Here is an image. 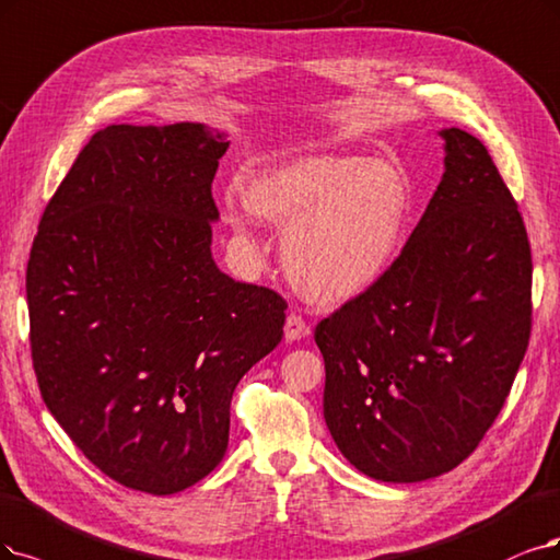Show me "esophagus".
<instances>
[{
    "instance_id": "34e87169",
    "label": "esophagus",
    "mask_w": 560,
    "mask_h": 560,
    "mask_svg": "<svg viewBox=\"0 0 560 560\" xmlns=\"http://www.w3.org/2000/svg\"><path fill=\"white\" fill-rule=\"evenodd\" d=\"M285 339L288 341H300V339H304L308 332H312V327L306 325V320L300 316V314H288L285 316Z\"/></svg>"
}]
</instances>
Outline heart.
Wrapping results in <instances>:
<instances>
[{
    "instance_id": "1",
    "label": "heart",
    "mask_w": 560,
    "mask_h": 560,
    "mask_svg": "<svg viewBox=\"0 0 560 560\" xmlns=\"http://www.w3.org/2000/svg\"><path fill=\"white\" fill-rule=\"evenodd\" d=\"M242 200L254 219L285 228L288 272L332 302L362 295L387 272L410 214L408 186L392 165L337 154L275 165L244 186Z\"/></svg>"
}]
</instances>
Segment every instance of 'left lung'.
Here are the masks:
<instances>
[{
  "mask_svg": "<svg viewBox=\"0 0 560 560\" xmlns=\"http://www.w3.org/2000/svg\"><path fill=\"white\" fill-rule=\"evenodd\" d=\"M445 173L387 272L316 325L323 416L381 482L457 468L499 418L530 339V244L485 144L443 129Z\"/></svg>",
  "mask_w": 560,
  "mask_h": 560,
  "instance_id": "obj_1",
  "label": "left lung"
}]
</instances>
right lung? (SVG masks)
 I'll use <instances>...</instances> for the list:
<instances>
[{
    "mask_svg": "<svg viewBox=\"0 0 560 560\" xmlns=\"http://www.w3.org/2000/svg\"><path fill=\"white\" fill-rule=\"evenodd\" d=\"M225 136L202 124L96 131L27 262L40 397L115 482L168 495L223 459L240 378L283 337L285 300L212 258Z\"/></svg>",
    "mask_w": 560,
    "mask_h": 560,
    "instance_id": "right-lung-1",
    "label": "right lung"
}]
</instances>
